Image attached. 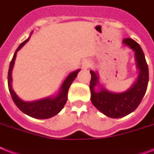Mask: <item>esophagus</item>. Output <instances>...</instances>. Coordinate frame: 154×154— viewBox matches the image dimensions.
<instances>
[{
    "label": "esophagus",
    "instance_id": "esophagus-1",
    "mask_svg": "<svg viewBox=\"0 0 154 154\" xmlns=\"http://www.w3.org/2000/svg\"><path fill=\"white\" fill-rule=\"evenodd\" d=\"M90 66H91V62H90L89 60L85 59L82 62V67H83V69L89 68Z\"/></svg>",
    "mask_w": 154,
    "mask_h": 154
}]
</instances>
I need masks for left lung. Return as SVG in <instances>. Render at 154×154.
Returning <instances> with one entry per match:
<instances>
[{
	"label": "left lung",
	"instance_id": "1",
	"mask_svg": "<svg viewBox=\"0 0 154 154\" xmlns=\"http://www.w3.org/2000/svg\"><path fill=\"white\" fill-rule=\"evenodd\" d=\"M122 45L134 52L138 77L127 91L115 92L100 84L97 72L90 70L91 101L97 110L110 118L119 119L133 112L138 107L146 94L149 82V69L143 51L138 42L132 38H125ZM98 88L95 89V87Z\"/></svg>",
	"mask_w": 154,
	"mask_h": 154
}]
</instances>
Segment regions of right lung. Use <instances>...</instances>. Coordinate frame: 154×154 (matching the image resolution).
<instances>
[{
    "label": "right lung",
    "mask_w": 154,
    "mask_h": 154,
    "mask_svg": "<svg viewBox=\"0 0 154 154\" xmlns=\"http://www.w3.org/2000/svg\"><path fill=\"white\" fill-rule=\"evenodd\" d=\"M32 32L30 35H32ZM30 36L29 38H27L24 42H22L19 46L18 48L16 49L12 61L10 62L8 73V89H9L10 94L12 96V98L14 101L15 104L17 106V107L20 110L21 112L27 115V116H31L32 118L45 119L51 118V117L56 116L64 107L66 101H67V98H68L67 94H68L69 88L70 87L71 84L73 83V81L75 80V78L77 77V73H79V71L81 69H77L74 72H72V73L69 74L68 77H66L64 82L62 83V85L60 87L57 94L54 97H46V98L40 99V100H38L34 101H24L23 100H21L16 95V92H14V90L12 89V72L13 66H14L17 51L19 50H20L24 46L25 43H27L28 42V40L30 39Z\"/></svg>",
    "instance_id": "1"
}]
</instances>
